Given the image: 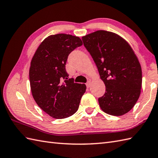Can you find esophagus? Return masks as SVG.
I'll use <instances>...</instances> for the list:
<instances>
[{
	"label": "esophagus",
	"mask_w": 158,
	"mask_h": 158,
	"mask_svg": "<svg viewBox=\"0 0 158 158\" xmlns=\"http://www.w3.org/2000/svg\"><path fill=\"white\" fill-rule=\"evenodd\" d=\"M86 85L87 88H90V86H91V82H90V81H88V82H87L86 84Z\"/></svg>",
	"instance_id": "1"
}]
</instances>
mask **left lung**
<instances>
[{
  "mask_svg": "<svg viewBox=\"0 0 158 158\" xmlns=\"http://www.w3.org/2000/svg\"><path fill=\"white\" fill-rule=\"evenodd\" d=\"M95 63L106 93L98 99L106 114L122 115L134 107L141 93L142 71L127 42L110 31L98 30L82 38Z\"/></svg>",
  "mask_w": 158,
  "mask_h": 158,
  "instance_id": "obj_1",
  "label": "left lung"
}]
</instances>
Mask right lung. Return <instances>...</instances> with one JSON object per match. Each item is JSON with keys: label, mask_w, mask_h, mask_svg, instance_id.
I'll use <instances>...</instances> for the list:
<instances>
[{"label": "right lung", "mask_w": 158, "mask_h": 158, "mask_svg": "<svg viewBox=\"0 0 158 158\" xmlns=\"http://www.w3.org/2000/svg\"><path fill=\"white\" fill-rule=\"evenodd\" d=\"M82 45L79 37L51 35L40 44L31 59L29 76L32 96L38 106L54 118L74 114L86 91L85 84L68 78L65 69L69 55Z\"/></svg>", "instance_id": "right-lung-1"}]
</instances>
